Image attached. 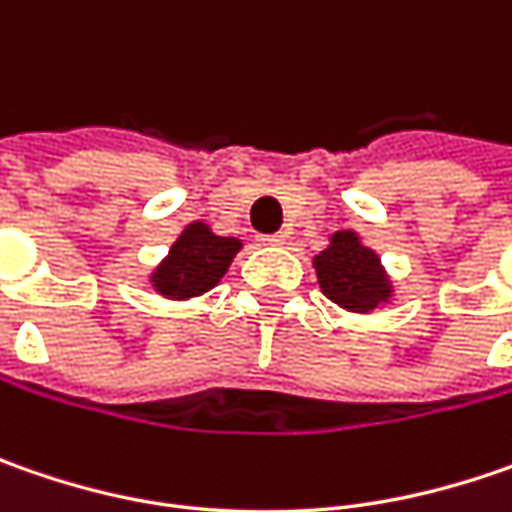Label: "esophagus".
Returning <instances> with one entry per match:
<instances>
[{
  "label": "esophagus",
  "instance_id": "obj_1",
  "mask_svg": "<svg viewBox=\"0 0 512 512\" xmlns=\"http://www.w3.org/2000/svg\"><path fill=\"white\" fill-rule=\"evenodd\" d=\"M285 233H270V236H262V245H285Z\"/></svg>",
  "mask_w": 512,
  "mask_h": 512
}]
</instances>
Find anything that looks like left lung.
Listing matches in <instances>:
<instances>
[{"instance_id": "left-lung-1", "label": "left lung", "mask_w": 512, "mask_h": 512, "mask_svg": "<svg viewBox=\"0 0 512 512\" xmlns=\"http://www.w3.org/2000/svg\"><path fill=\"white\" fill-rule=\"evenodd\" d=\"M313 265L327 299L353 313H367L387 302L390 296V285L379 265V256L370 247L359 245L356 233L350 230L336 233L330 247L313 259Z\"/></svg>"}]
</instances>
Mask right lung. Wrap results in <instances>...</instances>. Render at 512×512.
<instances>
[{"label": "right lung", "mask_w": 512, "mask_h": 512, "mask_svg": "<svg viewBox=\"0 0 512 512\" xmlns=\"http://www.w3.org/2000/svg\"><path fill=\"white\" fill-rule=\"evenodd\" d=\"M242 247L239 239L213 236L207 225H190L170 247V256L150 279L153 287L170 299L199 296L216 285L233 262L236 250Z\"/></svg>", "instance_id": "add662e5"}]
</instances>
